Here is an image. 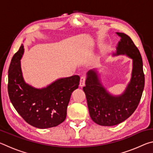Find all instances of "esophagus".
Here are the masks:
<instances>
[{
  "mask_svg": "<svg viewBox=\"0 0 153 153\" xmlns=\"http://www.w3.org/2000/svg\"><path fill=\"white\" fill-rule=\"evenodd\" d=\"M85 81H86V76H82L80 78L79 82V86L83 87L85 85Z\"/></svg>",
  "mask_w": 153,
  "mask_h": 153,
  "instance_id": "esophagus-1",
  "label": "esophagus"
}]
</instances>
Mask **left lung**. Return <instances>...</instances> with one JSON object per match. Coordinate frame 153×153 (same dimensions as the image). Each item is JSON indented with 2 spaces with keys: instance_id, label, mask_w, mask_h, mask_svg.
Wrapping results in <instances>:
<instances>
[{
  "instance_id": "8db88e82",
  "label": "left lung",
  "mask_w": 153,
  "mask_h": 153,
  "mask_svg": "<svg viewBox=\"0 0 153 153\" xmlns=\"http://www.w3.org/2000/svg\"><path fill=\"white\" fill-rule=\"evenodd\" d=\"M121 38L114 56L126 55L132 59V71L130 81L124 92L113 95L107 91L100 82L98 71H88L86 94L90 117L96 123L102 126H113L123 122L132 115L141 99L144 87L143 64L140 51L129 36L116 32Z\"/></svg>"
}]
</instances>
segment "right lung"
<instances>
[{"label":"right lung","instance_id":"add662e5","mask_svg":"<svg viewBox=\"0 0 153 153\" xmlns=\"http://www.w3.org/2000/svg\"><path fill=\"white\" fill-rule=\"evenodd\" d=\"M24 53L22 45L11 59L8 71V92L15 110L30 125L40 129L63 122L71 95L78 88L79 76L63 77L42 88L25 82L21 67Z\"/></svg>","mask_w":153,"mask_h":153}]
</instances>
